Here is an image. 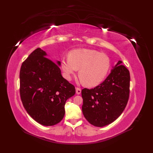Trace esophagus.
I'll list each match as a JSON object with an SVG mask.
<instances>
[{
  "instance_id": "obj_1",
  "label": "esophagus",
  "mask_w": 153,
  "mask_h": 153,
  "mask_svg": "<svg viewBox=\"0 0 153 153\" xmlns=\"http://www.w3.org/2000/svg\"><path fill=\"white\" fill-rule=\"evenodd\" d=\"M76 93L77 94H80V93H81V89H80V88H78V87L76 88Z\"/></svg>"
}]
</instances>
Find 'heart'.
<instances>
[{
    "label": "heart",
    "mask_w": 153,
    "mask_h": 153,
    "mask_svg": "<svg viewBox=\"0 0 153 153\" xmlns=\"http://www.w3.org/2000/svg\"><path fill=\"white\" fill-rule=\"evenodd\" d=\"M68 56L62 58L61 62L64 77L68 80L79 69L81 82L88 87H94L105 79L110 71V58L98 51L77 49L71 51Z\"/></svg>",
    "instance_id": "obj_1"
}]
</instances>
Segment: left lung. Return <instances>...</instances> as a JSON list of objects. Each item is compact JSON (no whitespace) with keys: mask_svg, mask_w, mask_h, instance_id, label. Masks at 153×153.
<instances>
[{"mask_svg":"<svg viewBox=\"0 0 153 153\" xmlns=\"http://www.w3.org/2000/svg\"><path fill=\"white\" fill-rule=\"evenodd\" d=\"M119 61L110 75L94 89L82 90V112L93 126L103 127L116 120L123 113L129 96L130 75Z\"/></svg>","mask_w":153,"mask_h":153,"instance_id":"obj_1","label":"left lung"}]
</instances>
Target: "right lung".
<instances>
[{
  "label": "right lung",
  "instance_id": "obj_1",
  "mask_svg": "<svg viewBox=\"0 0 153 153\" xmlns=\"http://www.w3.org/2000/svg\"><path fill=\"white\" fill-rule=\"evenodd\" d=\"M39 48L23 62L20 71V98L27 112L43 126L62 121L66 100L75 94V86L61 75L59 66Z\"/></svg>",
  "mask_w": 153,
  "mask_h": 153
}]
</instances>
